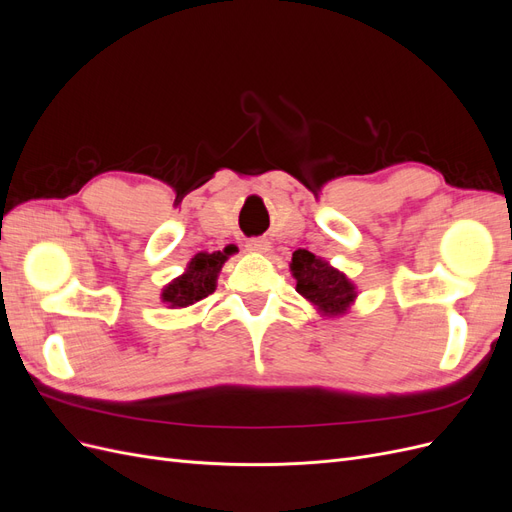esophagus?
<instances>
[{
    "mask_svg": "<svg viewBox=\"0 0 512 512\" xmlns=\"http://www.w3.org/2000/svg\"><path fill=\"white\" fill-rule=\"evenodd\" d=\"M247 250L254 252V254H267L271 250V243L267 239H250L247 241Z\"/></svg>",
    "mask_w": 512,
    "mask_h": 512,
    "instance_id": "obj_1",
    "label": "esophagus"
}]
</instances>
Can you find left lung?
Instances as JSON below:
<instances>
[{
    "instance_id": "left-lung-1",
    "label": "left lung",
    "mask_w": 512,
    "mask_h": 512,
    "mask_svg": "<svg viewBox=\"0 0 512 512\" xmlns=\"http://www.w3.org/2000/svg\"><path fill=\"white\" fill-rule=\"evenodd\" d=\"M290 273L297 280V292L316 307L320 316H344L359 297V290L348 280L346 273L307 250L292 254Z\"/></svg>"
}]
</instances>
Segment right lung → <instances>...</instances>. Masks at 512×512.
<instances>
[{
	"instance_id": "obj_1",
	"label": "right lung",
	"mask_w": 512,
	"mask_h": 512,
	"mask_svg": "<svg viewBox=\"0 0 512 512\" xmlns=\"http://www.w3.org/2000/svg\"><path fill=\"white\" fill-rule=\"evenodd\" d=\"M232 252L235 250L230 245L224 247L222 252H198L188 262L185 271L162 288V303L170 309H183L209 297L215 286H218V275Z\"/></svg>"
}]
</instances>
